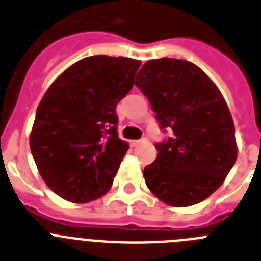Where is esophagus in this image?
<instances>
[{
  "mask_svg": "<svg viewBox=\"0 0 261 261\" xmlns=\"http://www.w3.org/2000/svg\"><path fill=\"white\" fill-rule=\"evenodd\" d=\"M143 142H146V139H139V140H133L131 142V146L135 147V146H139V144H142Z\"/></svg>",
  "mask_w": 261,
  "mask_h": 261,
  "instance_id": "obj_1",
  "label": "esophagus"
}]
</instances>
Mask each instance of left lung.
<instances>
[{"label":"left lung","instance_id":"8db88e82","mask_svg":"<svg viewBox=\"0 0 261 261\" xmlns=\"http://www.w3.org/2000/svg\"><path fill=\"white\" fill-rule=\"evenodd\" d=\"M135 85L160 128L171 133L144 168L147 187L167 205L201 202L223 184L238 156L234 121L222 93L196 64L169 58L147 62Z\"/></svg>","mask_w":261,"mask_h":261}]
</instances>
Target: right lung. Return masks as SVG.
<instances>
[{"label":"right lung","mask_w":261,"mask_h":261,"mask_svg":"<svg viewBox=\"0 0 261 261\" xmlns=\"http://www.w3.org/2000/svg\"><path fill=\"white\" fill-rule=\"evenodd\" d=\"M139 60L81 59L51 84L36 109L30 148L49 189L71 202L99 198L113 185L128 144L117 131V103L131 90Z\"/></svg>","instance_id":"1"}]
</instances>
